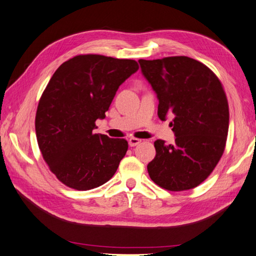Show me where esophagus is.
Here are the masks:
<instances>
[{
  "mask_svg": "<svg viewBox=\"0 0 256 256\" xmlns=\"http://www.w3.org/2000/svg\"><path fill=\"white\" fill-rule=\"evenodd\" d=\"M140 142H142V140H140V138H130L128 140V145H130V147H134V146H136V145H138Z\"/></svg>",
  "mask_w": 256,
  "mask_h": 256,
  "instance_id": "1",
  "label": "esophagus"
}]
</instances>
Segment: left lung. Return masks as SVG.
<instances>
[{"mask_svg":"<svg viewBox=\"0 0 256 256\" xmlns=\"http://www.w3.org/2000/svg\"><path fill=\"white\" fill-rule=\"evenodd\" d=\"M142 73L159 100L158 116H174V145L154 142L150 179L168 191H186L205 181L220 160L227 142L229 106L216 74L194 58L140 60Z\"/></svg>","mask_w":256,"mask_h":256,"instance_id":"obj_1","label":"left lung"}]
</instances>
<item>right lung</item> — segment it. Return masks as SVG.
<instances>
[{
  "instance_id": "obj_1",
  "label": "right lung",
  "mask_w": 256,
  "mask_h": 256,
  "mask_svg": "<svg viewBox=\"0 0 256 256\" xmlns=\"http://www.w3.org/2000/svg\"><path fill=\"white\" fill-rule=\"evenodd\" d=\"M138 70L128 58L80 54L61 64L41 94L34 126L42 157L65 186L87 191L108 182L128 148L94 134L118 86Z\"/></svg>"
}]
</instances>
